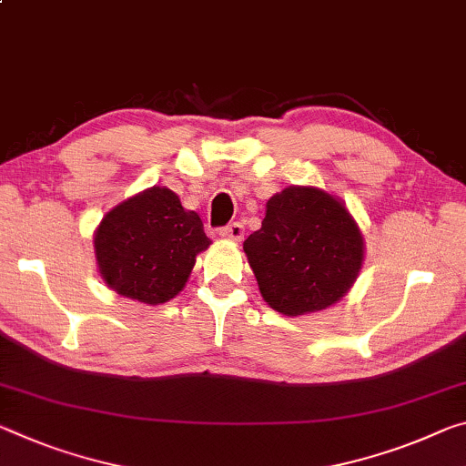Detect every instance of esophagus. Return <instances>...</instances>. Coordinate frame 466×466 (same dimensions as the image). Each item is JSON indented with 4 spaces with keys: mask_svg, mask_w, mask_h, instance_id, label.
Returning a JSON list of instances; mask_svg holds the SVG:
<instances>
[{
    "mask_svg": "<svg viewBox=\"0 0 466 466\" xmlns=\"http://www.w3.org/2000/svg\"><path fill=\"white\" fill-rule=\"evenodd\" d=\"M219 236L226 240H234V242H240L245 238V226L240 224V221H234V224H228L226 228H221Z\"/></svg>",
    "mask_w": 466,
    "mask_h": 466,
    "instance_id": "34e87169",
    "label": "esophagus"
}]
</instances>
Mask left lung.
<instances>
[{
	"label": "left lung",
	"mask_w": 466,
	"mask_h": 466,
	"mask_svg": "<svg viewBox=\"0 0 466 466\" xmlns=\"http://www.w3.org/2000/svg\"><path fill=\"white\" fill-rule=\"evenodd\" d=\"M245 253L263 300L299 317L346 297L365 261L363 232L349 207L317 187H288L265 205Z\"/></svg>",
	"instance_id": "left-lung-1"
}]
</instances>
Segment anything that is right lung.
I'll return each mask as SVG.
<instances>
[{
	"label": "right lung",
	"instance_id": "obj_1",
	"mask_svg": "<svg viewBox=\"0 0 466 466\" xmlns=\"http://www.w3.org/2000/svg\"><path fill=\"white\" fill-rule=\"evenodd\" d=\"M209 245L198 213L184 209L166 187H151L116 205L93 234L103 282L143 305H164L180 294L197 255Z\"/></svg>",
	"mask_w": 466,
	"mask_h": 466
}]
</instances>
